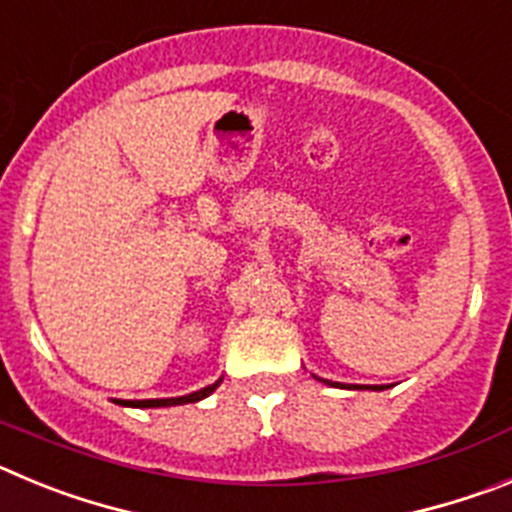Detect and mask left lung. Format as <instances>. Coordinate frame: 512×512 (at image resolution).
<instances>
[{
    "label": "left lung",
    "mask_w": 512,
    "mask_h": 512,
    "mask_svg": "<svg viewBox=\"0 0 512 512\" xmlns=\"http://www.w3.org/2000/svg\"><path fill=\"white\" fill-rule=\"evenodd\" d=\"M320 382H328V379H320ZM328 384H333V382H328ZM354 390H369V387H359V384H354ZM374 390H382V387H374Z\"/></svg>",
    "instance_id": "obj_1"
}]
</instances>
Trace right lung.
<instances>
[{"instance_id":"1","label":"right lung","mask_w":512,"mask_h":512,"mask_svg":"<svg viewBox=\"0 0 512 512\" xmlns=\"http://www.w3.org/2000/svg\"><path fill=\"white\" fill-rule=\"evenodd\" d=\"M220 382H223V379H217L215 384H210V387H205V390H197L192 392V395H184V397H166V400H115V402L117 405H125V408H171V405H187V402L205 400L207 395H212V392L220 387Z\"/></svg>"}]
</instances>
